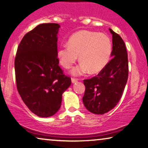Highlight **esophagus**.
I'll return each mask as SVG.
<instances>
[{
	"instance_id": "34e87169",
	"label": "esophagus",
	"mask_w": 148,
	"mask_h": 148,
	"mask_svg": "<svg viewBox=\"0 0 148 148\" xmlns=\"http://www.w3.org/2000/svg\"><path fill=\"white\" fill-rule=\"evenodd\" d=\"M72 83H75L76 82H77L78 81V79H76V78H72Z\"/></svg>"
}]
</instances>
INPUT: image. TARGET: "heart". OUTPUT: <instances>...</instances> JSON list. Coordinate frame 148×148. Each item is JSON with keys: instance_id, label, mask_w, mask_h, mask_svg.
I'll use <instances>...</instances> for the list:
<instances>
[{"instance_id": "heart-1", "label": "heart", "mask_w": 148, "mask_h": 148, "mask_svg": "<svg viewBox=\"0 0 148 148\" xmlns=\"http://www.w3.org/2000/svg\"><path fill=\"white\" fill-rule=\"evenodd\" d=\"M113 44L107 35L99 33L82 30L75 33L69 38L68 43L60 45L58 58L65 68L71 66L78 60L81 63L74 68L72 74L80 76L86 72L99 74L109 63Z\"/></svg>"}]
</instances>
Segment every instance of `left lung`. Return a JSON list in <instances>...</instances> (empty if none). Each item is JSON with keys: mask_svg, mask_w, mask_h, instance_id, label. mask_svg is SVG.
<instances>
[{"mask_svg": "<svg viewBox=\"0 0 148 148\" xmlns=\"http://www.w3.org/2000/svg\"><path fill=\"white\" fill-rule=\"evenodd\" d=\"M113 58L97 76L84 80L83 103L94 114L103 115L113 109L119 101L128 78V58L125 45L119 35L111 29Z\"/></svg>", "mask_w": 148, "mask_h": 148, "instance_id": "left-lung-1", "label": "left lung"}]
</instances>
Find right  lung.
<instances>
[{
    "mask_svg": "<svg viewBox=\"0 0 148 148\" xmlns=\"http://www.w3.org/2000/svg\"><path fill=\"white\" fill-rule=\"evenodd\" d=\"M58 23L37 25L23 37L14 60L16 87L29 109L41 117L57 113L71 84L58 58Z\"/></svg>",
    "mask_w": 148,
    "mask_h": 148,
    "instance_id": "1",
    "label": "right lung"
}]
</instances>
